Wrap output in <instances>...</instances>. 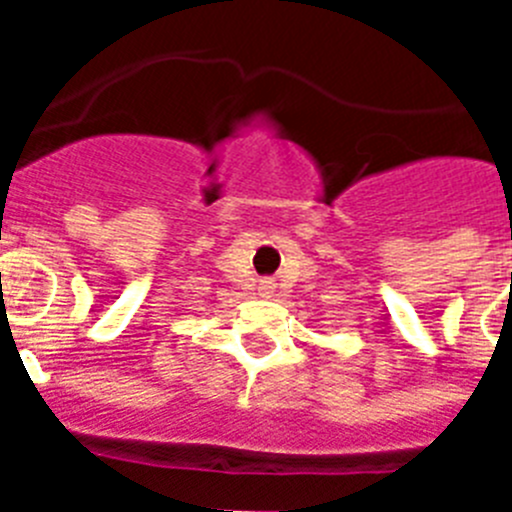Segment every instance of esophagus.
I'll return each instance as SVG.
<instances>
[{
    "label": "esophagus",
    "instance_id": "esophagus-1",
    "mask_svg": "<svg viewBox=\"0 0 512 512\" xmlns=\"http://www.w3.org/2000/svg\"><path fill=\"white\" fill-rule=\"evenodd\" d=\"M261 289H264L266 295H271V292H274V279H264V282H261Z\"/></svg>",
    "mask_w": 512,
    "mask_h": 512
}]
</instances>
